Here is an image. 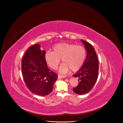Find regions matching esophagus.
I'll return each instance as SVG.
<instances>
[{"label": "esophagus", "instance_id": "obj_1", "mask_svg": "<svg viewBox=\"0 0 123 123\" xmlns=\"http://www.w3.org/2000/svg\"><path fill=\"white\" fill-rule=\"evenodd\" d=\"M65 78V76H62L61 75H59L58 76V79H61V78Z\"/></svg>", "mask_w": 123, "mask_h": 123}]
</instances>
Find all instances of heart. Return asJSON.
I'll list each match as a JSON object with an SVG mask.
<instances>
[{
    "label": "heart",
    "mask_w": 123,
    "mask_h": 123,
    "mask_svg": "<svg viewBox=\"0 0 123 123\" xmlns=\"http://www.w3.org/2000/svg\"><path fill=\"white\" fill-rule=\"evenodd\" d=\"M86 55V49L80 45L60 43L53 47V52L48 51L45 53V59L53 69H57L61 59L63 63L60 66L59 71L65 74L70 69L73 71L78 70L84 62Z\"/></svg>",
    "instance_id": "1"
}]
</instances>
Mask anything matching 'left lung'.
<instances>
[{"instance_id": "obj_1", "label": "left lung", "mask_w": 123, "mask_h": 123, "mask_svg": "<svg viewBox=\"0 0 123 123\" xmlns=\"http://www.w3.org/2000/svg\"><path fill=\"white\" fill-rule=\"evenodd\" d=\"M87 51V55L82 66L73 76L79 78L78 85L73 88V92L79 95L88 93L93 87L98 78L99 62L96 52L92 45L81 40Z\"/></svg>"}]
</instances>
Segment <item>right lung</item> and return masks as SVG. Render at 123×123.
<instances>
[{
	"instance_id": "1",
	"label": "right lung",
	"mask_w": 123,
	"mask_h": 123,
	"mask_svg": "<svg viewBox=\"0 0 123 123\" xmlns=\"http://www.w3.org/2000/svg\"><path fill=\"white\" fill-rule=\"evenodd\" d=\"M45 50H41L39 44L33 45L26 51L21 65L26 85L33 93L42 96L52 92L58 78V76L48 68L45 59Z\"/></svg>"
}]
</instances>
